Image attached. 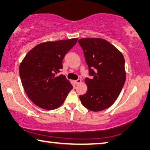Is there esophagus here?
Segmentation results:
<instances>
[{"label": "esophagus", "instance_id": "obj_1", "mask_svg": "<svg viewBox=\"0 0 150 150\" xmlns=\"http://www.w3.org/2000/svg\"><path fill=\"white\" fill-rule=\"evenodd\" d=\"M81 82V79H78L77 80H76V81H75V84H79Z\"/></svg>", "mask_w": 150, "mask_h": 150}]
</instances>
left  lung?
Returning a JSON list of instances; mask_svg holds the SVG:
<instances>
[{
    "label": "left lung",
    "instance_id": "1",
    "mask_svg": "<svg viewBox=\"0 0 150 150\" xmlns=\"http://www.w3.org/2000/svg\"><path fill=\"white\" fill-rule=\"evenodd\" d=\"M89 76L85 78L87 93L79 96L85 108L104 110L115 101L124 85L126 74L122 53L110 42L99 38L81 39Z\"/></svg>",
    "mask_w": 150,
    "mask_h": 150
}]
</instances>
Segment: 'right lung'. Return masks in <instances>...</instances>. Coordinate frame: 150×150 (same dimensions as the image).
<instances>
[{
	"label": "right lung",
	"instance_id": "obj_1",
	"mask_svg": "<svg viewBox=\"0 0 150 150\" xmlns=\"http://www.w3.org/2000/svg\"><path fill=\"white\" fill-rule=\"evenodd\" d=\"M77 41V38L45 42L37 45L26 54L19 74L24 89L39 108L53 110L65 101L72 85L65 75H58L63 59Z\"/></svg>",
	"mask_w": 150,
	"mask_h": 150
}]
</instances>
